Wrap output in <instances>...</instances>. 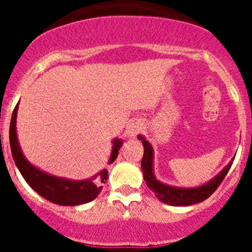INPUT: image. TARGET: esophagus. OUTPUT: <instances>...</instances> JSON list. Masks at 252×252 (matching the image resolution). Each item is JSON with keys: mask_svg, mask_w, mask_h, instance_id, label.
<instances>
[{"mask_svg": "<svg viewBox=\"0 0 252 252\" xmlns=\"http://www.w3.org/2000/svg\"><path fill=\"white\" fill-rule=\"evenodd\" d=\"M141 124L139 122H132L127 126V133L130 137H135L136 135H139V132L141 131Z\"/></svg>", "mask_w": 252, "mask_h": 252, "instance_id": "esophagus-1", "label": "esophagus"}]
</instances>
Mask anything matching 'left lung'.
<instances>
[{"label": "left lung", "instance_id": "obj_1", "mask_svg": "<svg viewBox=\"0 0 252 252\" xmlns=\"http://www.w3.org/2000/svg\"><path fill=\"white\" fill-rule=\"evenodd\" d=\"M139 139L142 140V145H144V155H142L141 160L144 179H145L149 188L155 193V197L159 198V201L162 203L170 204V206H190V204L199 203V202L207 199L209 195L215 193L216 189L223 182L224 177L232 165V161H231L217 177L213 178L211 182H208L204 186L190 189L169 187L155 179L153 173V148L142 136H139Z\"/></svg>", "mask_w": 252, "mask_h": 252}]
</instances>
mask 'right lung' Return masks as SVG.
<instances>
[{"instance_id":"add662e5","label":"right lung","mask_w":252,"mask_h":252,"mask_svg":"<svg viewBox=\"0 0 252 252\" xmlns=\"http://www.w3.org/2000/svg\"><path fill=\"white\" fill-rule=\"evenodd\" d=\"M16 115L17 106L15 107L12 117H11L10 146L13 160L16 162L24 179L26 180V183L34 189L37 194L53 203L60 204V206H78V204L88 203V202L93 201L101 193L102 184L108 178L107 169L102 170L98 177H95V179L93 178V179L78 180V182L51 177L44 171L39 170L31 165L30 162H28L25 157L22 155L16 136ZM122 142L120 140L116 139L113 141V150L110 162H113L116 160Z\"/></svg>"}]
</instances>
